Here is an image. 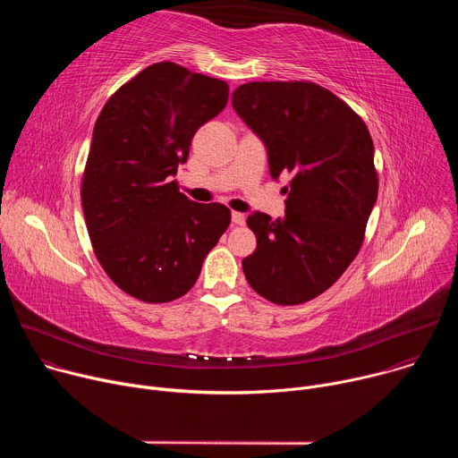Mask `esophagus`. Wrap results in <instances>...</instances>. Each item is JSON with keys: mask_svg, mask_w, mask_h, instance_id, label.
Here are the masks:
<instances>
[{"mask_svg": "<svg viewBox=\"0 0 458 458\" xmlns=\"http://www.w3.org/2000/svg\"><path fill=\"white\" fill-rule=\"evenodd\" d=\"M232 221H233L235 225L242 226V225L246 223V217H244V214H241V212H232Z\"/></svg>", "mask_w": 458, "mask_h": 458, "instance_id": "34e87169", "label": "esophagus"}]
</instances>
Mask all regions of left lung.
I'll use <instances>...</instances> for the list:
<instances>
[{
  "label": "left lung",
  "instance_id": "8db88e82",
  "mask_svg": "<svg viewBox=\"0 0 458 458\" xmlns=\"http://www.w3.org/2000/svg\"><path fill=\"white\" fill-rule=\"evenodd\" d=\"M232 105L265 143L270 175H290L284 217L251 212L257 248L242 259L248 284L276 304L328 290L360 250L378 179L364 121L335 94L304 81L241 85Z\"/></svg>",
  "mask_w": 458,
  "mask_h": 458
}]
</instances>
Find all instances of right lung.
Segmentation results:
<instances>
[{
	"label": "right lung",
	"mask_w": 458,
	"mask_h": 458,
	"mask_svg": "<svg viewBox=\"0 0 458 458\" xmlns=\"http://www.w3.org/2000/svg\"><path fill=\"white\" fill-rule=\"evenodd\" d=\"M226 101L225 81L163 61L103 106L81 203L98 260L128 295L145 302L184 295L226 232V207L193 203L174 181L191 138Z\"/></svg>",
	"instance_id": "1"
}]
</instances>
